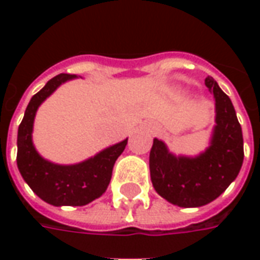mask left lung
Instances as JSON below:
<instances>
[{"label": "left lung", "mask_w": 260, "mask_h": 260, "mask_svg": "<svg viewBox=\"0 0 260 260\" xmlns=\"http://www.w3.org/2000/svg\"><path fill=\"white\" fill-rule=\"evenodd\" d=\"M205 85L216 100V125L210 146L196 157L174 156L166 143L153 139L150 178L158 195L180 207H199L221 195L240 173L244 139L230 97L212 76Z\"/></svg>", "instance_id": "obj_1"}]
</instances>
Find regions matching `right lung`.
Returning <instances> with one entry per match:
<instances>
[{
  "label": "right lung",
  "mask_w": 260,
  "mask_h": 260,
  "mask_svg": "<svg viewBox=\"0 0 260 260\" xmlns=\"http://www.w3.org/2000/svg\"><path fill=\"white\" fill-rule=\"evenodd\" d=\"M76 75L59 74L50 79L27 104L18 129L16 163L23 180L40 199L53 206H85L106 192L115 160L124 152L128 139L104 149L82 163L72 166L54 164L36 152L31 142L33 121L39 106L59 85Z\"/></svg>",
  "instance_id": "add662e5"
}]
</instances>
